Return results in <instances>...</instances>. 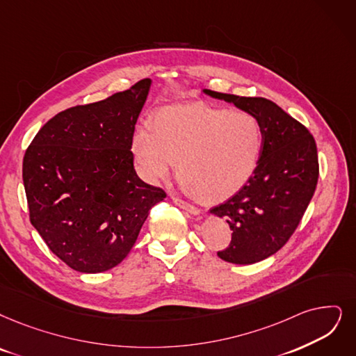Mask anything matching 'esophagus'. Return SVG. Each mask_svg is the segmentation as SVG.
Listing matches in <instances>:
<instances>
[{"mask_svg":"<svg viewBox=\"0 0 356 356\" xmlns=\"http://www.w3.org/2000/svg\"><path fill=\"white\" fill-rule=\"evenodd\" d=\"M172 200H174V203H175L178 207H181L182 210H186V211L191 213V215H200V210H198L195 206L188 204L187 202L181 200V198H178V197H172Z\"/></svg>","mask_w":356,"mask_h":356,"instance_id":"obj_1","label":"esophagus"}]
</instances>
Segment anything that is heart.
I'll use <instances>...</instances> for the list:
<instances>
[{
	"label": "heart",
	"instance_id": "1",
	"mask_svg": "<svg viewBox=\"0 0 356 356\" xmlns=\"http://www.w3.org/2000/svg\"><path fill=\"white\" fill-rule=\"evenodd\" d=\"M263 131L243 111L191 104L161 109L150 131L138 129L131 156L138 175L158 184L174 166L181 187L203 202H219L243 188L257 168Z\"/></svg>",
	"mask_w": 356,
	"mask_h": 356
}]
</instances>
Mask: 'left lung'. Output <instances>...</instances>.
<instances>
[{"label":"left lung","mask_w":356,"mask_h":356,"mask_svg":"<svg viewBox=\"0 0 356 356\" xmlns=\"http://www.w3.org/2000/svg\"><path fill=\"white\" fill-rule=\"evenodd\" d=\"M203 93L234 104L260 122L263 149L245 186L211 215L229 225L232 241L218 252L234 264H252L277 252L300 225L314 195L318 156L305 127L264 97H244L203 89Z\"/></svg>","instance_id":"left-lung-1"}]
</instances>
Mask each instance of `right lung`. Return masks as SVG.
<instances>
[{"mask_svg": "<svg viewBox=\"0 0 356 356\" xmlns=\"http://www.w3.org/2000/svg\"><path fill=\"white\" fill-rule=\"evenodd\" d=\"M152 80L56 113L27 147L23 184L31 222L49 250L80 273H101L133 248L165 191L141 181L131 138Z\"/></svg>", "mask_w": 356, "mask_h": 356, "instance_id": "right-lung-1", "label": "right lung"}]
</instances>
